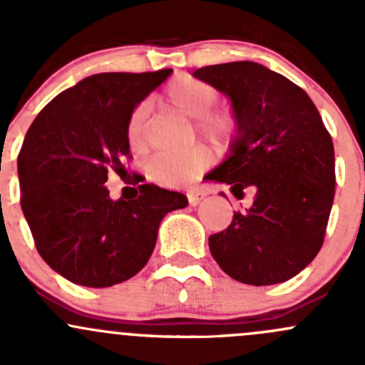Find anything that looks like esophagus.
Returning <instances> with one entry per match:
<instances>
[{
	"label": "esophagus",
	"instance_id": "esophagus-1",
	"mask_svg": "<svg viewBox=\"0 0 365 365\" xmlns=\"http://www.w3.org/2000/svg\"><path fill=\"white\" fill-rule=\"evenodd\" d=\"M205 197H206L205 190H201V189H189V190H187V200H189L190 206L200 205L201 201L205 200Z\"/></svg>",
	"mask_w": 365,
	"mask_h": 365
}]
</instances>
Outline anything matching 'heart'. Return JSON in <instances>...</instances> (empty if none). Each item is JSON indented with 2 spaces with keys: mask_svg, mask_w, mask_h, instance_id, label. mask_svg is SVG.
<instances>
[{
  "mask_svg": "<svg viewBox=\"0 0 365 365\" xmlns=\"http://www.w3.org/2000/svg\"><path fill=\"white\" fill-rule=\"evenodd\" d=\"M215 88L192 76H178L165 88L169 108L187 118H197V128L210 138H227L235 130V120L230 113L212 109L217 102ZM146 118L148 104L135 106L127 121L128 145L135 152L146 146ZM212 162V155L203 146L180 153H160L148 162L150 180L165 187H178L192 182Z\"/></svg>",
  "mask_w": 365,
  "mask_h": 365,
  "instance_id": "obj_1",
  "label": "heart"
}]
</instances>
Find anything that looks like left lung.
<instances>
[{
  "instance_id": "1",
  "label": "left lung",
  "mask_w": 365,
  "mask_h": 365,
  "mask_svg": "<svg viewBox=\"0 0 365 365\" xmlns=\"http://www.w3.org/2000/svg\"><path fill=\"white\" fill-rule=\"evenodd\" d=\"M231 101L237 135L206 178L254 187L247 212L210 235L213 259L235 281L270 286L295 277L323 245L336 194L334 143L309 95L254 61L210 65L192 73Z\"/></svg>"
}]
</instances>
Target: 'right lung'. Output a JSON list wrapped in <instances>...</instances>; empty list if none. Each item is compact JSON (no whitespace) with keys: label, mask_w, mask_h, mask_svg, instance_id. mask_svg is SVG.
Segmentation results:
<instances>
[{"label":"right lung","mask_w":365,"mask_h":365,"mask_svg":"<svg viewBox=\"0 0 365 365\" xmlns=\"http://www.w3.org/2000/svg\"><path fill=\"white\" fill-rule=\"evenodd\" d=\"M95 73L54 97L28 128L17 157L21 208L42 259L88 288L134 277L155 249L160 220L189 205L182 192L145 183L111 200L108 173H127V121L169 76Z\"/></svg>","instance_id":"1"}]
</instances>
